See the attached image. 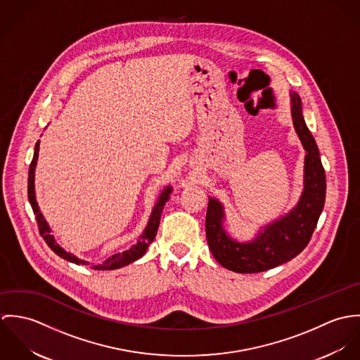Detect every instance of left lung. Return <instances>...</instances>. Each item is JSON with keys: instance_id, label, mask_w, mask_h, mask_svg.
Returning a JSON list of instances; mask_svg holds the SVG:
<instances>
[{"instance_id": "8db88e82", "label": "left lung", "mask_w": 360, "mask_h": 360, "mask_svg": "<svg viewBox=\"0 0 360 360\" xmlns=\"http://www.w3.org/2000/svg\"><path fill=\"white\" fill-rule=\"evenodd\" d=\"M291 115L295 131L307 151L304 191L297 206L285 216L269 223L248 243L233 240L223 229L224 207L209 197L205 230L207 245L214 259L237 273H259L300 255L309 244L326 201V173L317 144L302 115V103L291 93Z\"/></svg>"}]
</instances>
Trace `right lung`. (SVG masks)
<instances>
[{
    "mask_svg": "<svg viewBox=\"0 0 360 360\" xmlns=\"http://www.w3.org/2000/svg\"><path fill=\"white\" fill-rule=\"evenodd\" d=\"M39 148H40V141L36 143V147H34V155H33V160L30 163V167H29V181H27V197H29V202L32 205V209L36 214V220H37V224H39V230H40V234L41 237L46 240L47 245L51 248L52 251L58 255V257H63L72 263H76V264H90L89 262L86 260H82L77 257H75L73 254L70 252H66L63 248H60L55 240H53V236H51V230H50V226L49 223L46 221L44 216L41 214L39 205H37V201H36V193H34V170H36V165H37V159H39ZM173 188L169 186L166 187L160 197L158 198V202L155 204L154 209H153V213L150 216V220H148V224L146 227V230L143 231V234L140 236L139 241L136 245H133L130 250L124 251V252H119V254H115L110 257H108L103 263L101 264H97V266H93V269H97V270H115V269H120L126 264H130L133 263L134 260L140 259L143 257L146 252H147V248L148 245L154 241L155 236H156V231H158V227H159V221H160V213L163 210V206L167 202L170 194H172Z\"/></svg>",
    "mask_w": 360,
    "mask_h": 360,
    "instance_id": "right-lung-1",
    "label": "right lung"
}]
</instances>
